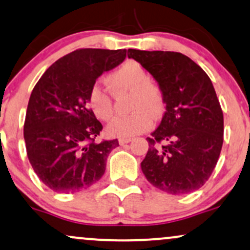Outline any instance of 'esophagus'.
Here are the masks:
<instances>
[{
    "label": "esophagus",
    "mask_w": 250,
    "mask_h": 250,
    "mask_svg": "<svg viewBox=\"0 0 250 250\" xmlns=\"http://www.w3.org/2000/svg\"><path fill=\"white\" fill-rule=\"evenodd\" d=\"M131 141H133V140H131V138H120L119 143H120V146H125V144L130 143Z\"/></svg>",
    "instance_id": "1"
}]
</instances>
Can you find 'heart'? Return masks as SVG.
<instances>
[{"label":"heart","instance_id":"heart-1","mask_svg":"<svg viewBox=\"0 0 250 250\" xmlns=\"http://www.w3.org/2000/svg\"><path fill=\"white\" fill-rule=\"evenodd\" d=\"M108 85L115 94L131 92L133 114L117 117L107 127L109 136L129 138L140 135L151 127L152 119L163 112L164 101L161 89L150 81V76L138 62L128 60L108 77ZM88 104L101 121H109L114 115L113 98L108 87L95 83L88 93Z\"/></svg>","mask_w":250,"mask_h":250}]
</instances>
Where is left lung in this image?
Returning <instances> with one entry per match:
<instances>
[{
    "mask_svg": "<svg viewBox=\"0 0 250 250\" xmlns=\"http://www.w3.org/2000/svg\"><path fill=\"white\" fill-rule=\"evenodd\" d=\"M128 57L157 81L167 109L146 138L142 172L170 194L198 190L214 170L224 142V115L211 79L179 52L129 49Z\"/></svg>",
    "mask_w": 250,
    "mask_h": 250,
    "instance_id": "1",
    "label": "left lung"
}]
</instances>
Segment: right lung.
Instances as JSON below:
<instances>
[{
	"label": "right lung",
	"instance_id": "obj_1",
	"mask_svg": "<svg viewBox=\"0 0 250 250\" xmlns=\"http://www.w3.org/2000/svg\"><path fill=\"white\" fill-rule=\"evenodd\" d=\"M125 56L127 50H76L51 65L32 89L24 141L32 169L51 190L74 193L104 176L119 141L94 142L102 125L89 109L88 93Z\"/></svg>",
	"mask_w": 250,
	"mask_h": 250
}]
</instances>
